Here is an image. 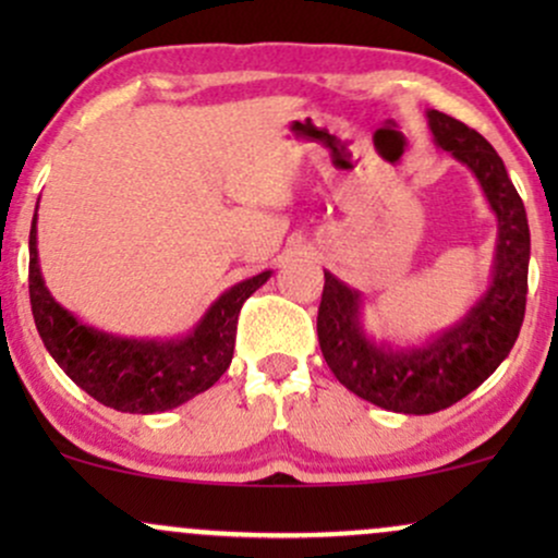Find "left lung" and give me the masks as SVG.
<instances>
[{"label":"left lung","instance_id":"left-lung-1","mask_svg":"<svg viewBox=\"0 0 558 558\" xmlns=\"http://www.w3.org/2000/svg\"><path fill=\"white\" fill-rule=\"evenodd\" d=\"M433 141L462 162L496 215V248L485 291L451 325L417 343L375 338L364 328V293L325 270L317 336L338 383L360 399L399 414H433L483 386L520 336L527 301V213L504 159L459 120L427 110Z\"/></svg>","mask_w":558,"mask_h":558}]
</instances>
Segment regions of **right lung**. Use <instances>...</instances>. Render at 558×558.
<instances>
[{
  "instance_id": "add662e5",
  "label": "right lung",
  "mask_w": 558,
  "mask_h": 558,
  "mask_svg": "<svg viewBox=\"0 0 558 558\" xmlns=\"http://www.w3.org/2000/svg\"><path fill=\"white\" fill-rule=\"evenodd\" d=\"M36 215L28 239V291L36 330L75 386L105 407L155 414L181 407L220 380L230 367L243 301L270 280L272 270L222 291L189 332L175 338H128L81 323L49 293L38 265Z\"/></svg>"
}]
</instances>
